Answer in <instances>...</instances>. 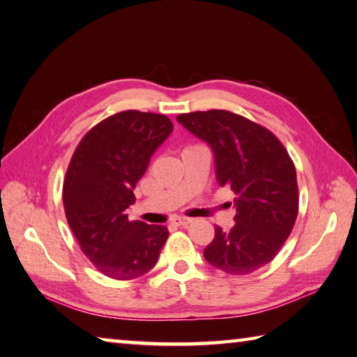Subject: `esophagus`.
Instances as JSON below:
<instances>
[{
    "label": "esophagus",
    "mask_w": 357,
    "mask_h": 357,
    "mask_svg": "<svg viewBox=\"0 0 357 357\" xmlns=\"http://www.w3.org/2000/svg\"><path fill=\"white\" fill-rule=\"evenodd\" d=\"M193 220L189 219V218H176L174 220H172V223L177 225V226H188L190 225Z\"/></svg>",
    "instance_id": "1"
}]
</instances>
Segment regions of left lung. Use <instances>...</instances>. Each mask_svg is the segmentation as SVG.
<instances>
[{"mask_svg":"<svg viewBox=\"0 0 357 357\" xmlns=\"http://www.w3.org/2000/svg\"><path fill=\"white\" fill-rule=\"evenodd\" d=\"M177 122L211 147L215 178L235 195V225L228 232L215 226L205 261L232 275L271 262L298 215L296 169L283 144L266 128L226 110L178 114Z\"/></svg>","mask_w":357,"mask_h":357,"instance_id":"1","label":"left lung"}]
</instances>
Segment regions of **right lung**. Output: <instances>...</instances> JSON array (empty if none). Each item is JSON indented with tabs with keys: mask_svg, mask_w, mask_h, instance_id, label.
Instances as JSON below:
<instances>
[{
	"mask_svg": "<svg viewBox=\"0 0 357 357\" xmlns=\"http://www.w3.org/2000/svg\"><path fill=\"white\" fill-rule=\"evenodd\" d=\"M171 132L164 114L122 112L93 126L71 158L62 189L67 220L82 252L107 277L132 280L158 262L168 229L129 220L128 208Z\"/></svg>",
	"mask_w": 357,
	"mask_h": 357,
	"instance_id": "add662e5",
	"label": "right lung"
}]
</instances>
